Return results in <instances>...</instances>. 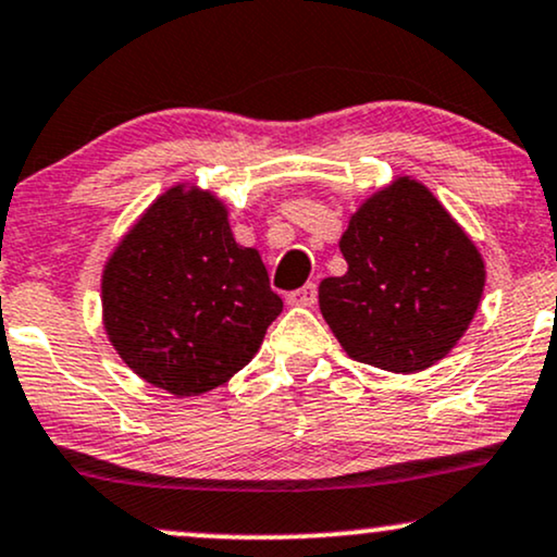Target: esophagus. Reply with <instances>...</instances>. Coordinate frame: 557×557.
I'll return each mask as SVG.
<instances>
[{
    "label": "esophagus",
    "instance_id": "34e87169",
    "mask_svg": "<svg viewBox=\"0 0 557 557\" xmlns=\"http://www.w3.org/2000/svg\"><path fill=\"white\" fill-rule=\"evenodd\" d=\"M317 283H306L304 287H298V290L287 293V304L290 306H313L317 304Z\"/></svg>",
    "mask_w": 557,
    "mask_h": 557
}]
</instances>
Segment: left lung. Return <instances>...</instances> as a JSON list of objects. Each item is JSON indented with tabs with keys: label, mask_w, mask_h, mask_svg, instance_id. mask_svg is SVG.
Masks as SVG:
<instances>
[{
	"label": "left lung",
	"mask_w": 557,
	"mask_h": 557,
	"mask_svg": "<svg viewBox=\"0 0 557 557\" xmlns=\"http://www.w3.org/2000/svg\"><path fill=\"white\" fill-rule=\"evenodd\" d=\"M339 251L347 272L321 280L319 306L352 360L418 373L467 332L485 264L423 184L399 178L368 199Z\"/></svg>",
	"instance_id": "8db88e82"
}]
</instances>
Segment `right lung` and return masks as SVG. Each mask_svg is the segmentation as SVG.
Listing matches in <instances>:
<instances>
[{"instance_id": "right-lung-1", "label": "right lung", "mask_w": 557, "mask_h": 557, "mask_svg": "<svg viewBox=\"0 0 557 557\" xmlns=\"http://www.w3.org/2000/svg\"><path fill=\"white\" fill-rule=\"evenodd\" d=\"M283 311L253 249L238 246L225 207L181 186L156 199L103 272V321L137 376L176 397L225 384Z\"/></svg>"}]
</instances>
